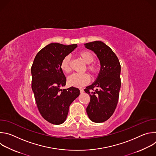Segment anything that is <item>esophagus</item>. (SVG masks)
<instances>
[{
  "label": "esophagus",
  "instance_id": "34e87169",
  "mask_svg": "<svg viewBox=\"0 0 156 156\" xmlns=\"http://www.w3.org/2000/svg\"><path fill=\"white\" fill-rule=\"evenodd\" d=\"M80 93H81V94H83V93H84V90H83V89H80Z\"/></svg>",
  "mask_w": 156,
  "mask_h": 156
}]
</instances>
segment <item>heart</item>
Instances as JSON below:
<instances>
[{
  "instance_id": "1",
  "label": "heart",
  "mask_w": 156,
  "mask_h": 156,
  "mask_svg": "<svg viewBox=\"0 0 156 156\" xmlns=\"http://www.w3.org/2000/svg\"><path fill=\"white\" fill-rule=\"evenodd\" d=\"M79 56L83 60V61L89 64L87 65V69L90 70L93 74H96L98 71V66L95 64H90L94 61L93 55L88 51H81L78 53ZM70 56L67 55L65 56L61 62L60 68L65 73H69L70 72ZM90 81V78L87 74H80V73H73L69 76L67 79L68 83L70 86H75L77 87H83L89 83Z\"/></svg>"
}]
</instances>
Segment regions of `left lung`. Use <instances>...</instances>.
Wrapping results in <instances>:
<instances>
[{"label":"left lung","instance_id":"obj_1","mask_svg":"<svg viewBox=\"0 0 156 156\" xmlns=\"http://www.w3.org/2000/svg\"><path fill=\"white\" fill-rule=\"evenodd\" d=\"M84 45L96 54L101 65L96 80L84 90L91 98L86 112L92 122L102 123L112 116L116 108L121 86V66L115 54L103 42L96 41Z\"/></svg>","mask_w":156,"mask_h":156}]
</instances>
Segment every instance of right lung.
Masks as SVG:
<instances>
[{
  "label": "right lung",
  "instance_id": "add662e5",
  "mask_svg": "<svg viewBox=\"0 0 156 156\" xmlns=\"http://www.w3.org/2000/svg\"><path fill=\"white\" fill-rule=\"evenodd\" d=\"M76 47L77 44L51 43L37 54L31 66V87L38 110L52 124L60 125L66 120L69 106L80 93L73 86L60 88L66 84L60 62Z\"/></svg>",
  "mask_w": 156,
  "mask_h": 156
}]
</instances>
